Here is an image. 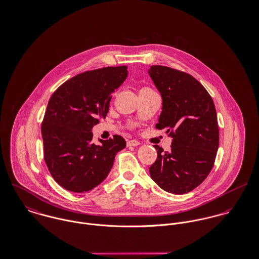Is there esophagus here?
I'll list each match as a JSON object with an SVG mask.
<instances>
[{"instance_id":"obj_1","label":"esophagus","mask_w":259,"mask_h":259,"mask_svg":"<svg viewBox=\"0 0 259 259\" xmlns=\"http://www.w3.org/2000/svg\"><path fill=\"white\" fill-rule=\"evenodd\" d=\"M141 143L139 142V141H137V140H131V141H128L127 142V146L128 147H137V146H139Z\"/></svg>"}]
</instances>
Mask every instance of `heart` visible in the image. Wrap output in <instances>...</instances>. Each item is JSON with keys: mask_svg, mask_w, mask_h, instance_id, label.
<instances>
[{"mask_svg": "<svg viewBox=\"0 0 259 259\" xmlns=\"http://www.w3.org/2000/svg\"><path fill=\"white\" fill-rule=\"evenodd\" d=\"M141 91H150V89L149 88H143Z\"/></svg>", "mask_w": 259, "mask_h": 259, "instance_id": "1", "label": "heart"}]
</instances>
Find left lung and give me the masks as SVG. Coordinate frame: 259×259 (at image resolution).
Masks as SVG:
<instances>
[{"instance_id":"obj_1","label":"left lung","mask_w":259,"mask_h":259,"mask_svg":"<svg viewBox=\"0 0 259 259\" xmlns=\"http://www.w3.org/2000/svg\"><path fill=\"white\" fill-rule=\"evenodd\" d=\"M148 74L162 98L155 127L167 128L169 151L153 146L156 160L149 174L167 192L183 194L200 185L214 164L220 130L212 98L191 74L163 66H151Z\"/></svg>"}]
</instances>
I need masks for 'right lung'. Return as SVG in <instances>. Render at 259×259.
<instances>
[{
  "instance_id": "add662e5",
  "label": "right lung",
  "mask_w": 259,
  "mask_h": 259,
  "mask_svg": "<svg viewBox=\"0 0 259 259\" xmlns=\"http://www.w3.org/2000/svg\"><path fill=\"white\" fill-rule=\"evenodd\" d=\"M126 66L76 74L52 95L41 122L44 158L57 184L73 192L100 185L109 175L122 137L92 143V128L109 112L111 95L126 78Z\"/></svg>"
}]
</instances>
